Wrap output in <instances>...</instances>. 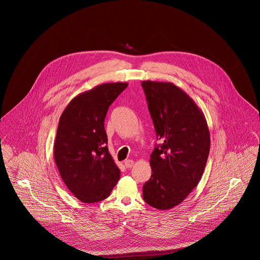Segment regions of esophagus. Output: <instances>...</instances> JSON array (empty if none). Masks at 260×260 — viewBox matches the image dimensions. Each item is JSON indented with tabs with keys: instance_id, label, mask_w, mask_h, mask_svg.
<instances>
[{
	"instance_id": "1",
	"label": "esophagus",
	"mask_w": 260,
	"mask_h": 260,
	"mask_svg": "<svg viewBox=\"0 0 260 260\" xmlns=\"http://www.w3.org/2000/svg\"><path fill=\"white\" fill-rule=\"evenodd\" d=\"M124 165H125L127 168H131V167L134 165V161H133V160H130V159H127V160H125Z\"/></svg>"
}]
</instances>
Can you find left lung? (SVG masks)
Here are the masks:
<instances>
[{
  "label": "left lung",
  "mask_w": 260,
  "mask_h": 260,
  "mask_svg": "<svg viewBox=\"0 0 260 260\" xmlns=\"http://www.w3.org/2000/svg\"><path fill=\"white\" fill-rule=\"evenodd\" d=\"M157 139L150 156L152 174L143 185L150 206L167 210L180 204L199 183L210 150L203 112L179 87L169 82L143 81Z\"/></svg>",
  "instance_id": "1"
}]
</instances>
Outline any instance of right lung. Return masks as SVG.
Returning a JSON list of instances; mask_svg holds the SVG:
<instances>
[{
  "instance_id": "1",
  "label": "right lung",
  "mask_w": 260,
  "mask_h": 260,
  "mask_svg": "<svg viewBox=\"0 0 260 260\" xmlns=\"http://www.w3.org/2000/svg\"><path fill=\"white\" fill-rule=\"evenodd\" d=\"M127 83H106L79 94L62 113L54 159L71 193L84 203L106 199L120 178L107 147L104 121L109 106Z\"/></svg>"
}]
</instances>
